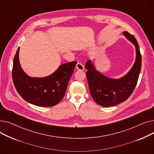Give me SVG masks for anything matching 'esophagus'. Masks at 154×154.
<instances>
[{"label": "esophagus", "instance_id": "obj_1", "mask_svg": "<svg viewBox=\"0 0 154 154\" xmlns=\"http://www.w3.org/2000/svg\"><path fill=\"white\" fill-rule=\"evenodd\" d=\"M75 68H76V69L78 70H84V66H83V65H82L81 63H80V62H78V63H77Z\"/></svg>", "mask_w": 154, "mask_h": 154}]
</instances>
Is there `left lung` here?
Wrapping results in <instances>:
<instances>
[{
  "label": "left lung",
  "mask_w": 154,
  "mask_h": 154,
  "mask_svg": "<svg viewBox=\"0 0 154 154\" xmlns=\"http://www.w3.org/2000/svg\"><path fill=\"white\" fill-rule=\"evenodd\" d=\"M123 34L135 45L136 51L135 63L125 75L118 79L105 76L95 69L91 60H87L85 66L92 97L102 107L114 106L125 101L132 94L138 81L142 63L139 46L133 35L128 32H124Z\"/></svg>",
  "instance_id": "1"
}]
</instances>
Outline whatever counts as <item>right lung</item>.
<instances>
[{"instance_id": "right-lung-1", "label": "right lung", "mask_w": 154, "mask_h": 154, "mask_svg": "<svg viewBox=\"0 0 154 154\" xmlns=\"http://www.w3.org/2000/svg\"><path fill=\"white\" fill-rule=\"evenodd\" d=\"M19 48L13 61L12 79L19 94L27 102L40 107L59 103L66 92L77 62L64 63L53 74L45 77H31L22 70L19 59Z\"/></svg>"}]
</instances>
